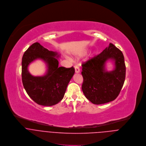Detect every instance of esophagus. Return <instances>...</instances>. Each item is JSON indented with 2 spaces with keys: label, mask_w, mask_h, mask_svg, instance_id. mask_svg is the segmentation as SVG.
Returning <instances> with one entry per match:
<instances>
[{
  "label": "esophagus",
  "mask_w": 146,
  "mask_h": 146,
  "mask_svg": "<svg viewBox=\"0 0 146 146\" xmlns=\"http://www.w3.org/2000/svg\"><path fill=\"white\" fill-rule=\"evenodd\" d=\"M75 72H76V73H79V72H80V68H79V67L78 66H76L75 67Z\"/></svg>",
  "instance_id": "esophagus-1"
}]
</instances>
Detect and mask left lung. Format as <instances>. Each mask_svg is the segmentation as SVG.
<instances>
[{
  "label": "left lung",
  "mask_w": 146,
  "mask_h": 146,
  "mask_svg": "<svg viewBox=\"0 0 146 146\" xmlns=\"http://www.w3.org/2000/svg\"><path fill=\"white\" fill-rule=\"evenodd\" d=\"M108 59L115 61V68L108 72L105 63ZM82 89L85 97L96 105L114 100L123 86L126 73L124 57L122 52L110 43L100 54L83 63Z\"/></svg>",
  "instance_id": "8db88e82"
}]
</instances>
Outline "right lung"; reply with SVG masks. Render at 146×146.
Returning <instances> with one entry per match:
<instances>
[{"label": "right lung", "mask_w": 146, "mask_h": 146, "mask_svg": "<svg viewBox=\"0 0 146 146\" xmlns=\"http://www.w3.org/2000/svg\"><path fill=\"white\" fill-rule=\"evenodd\" d=\"M59 55L49 50L40 43L35 42L25 52L22 60V80L29 95L38 105L50 106L59 103L64 97L67 87L75 73L73 67H59L55 58ZM43 60L47 64V74L42 77H34L27 67L36 59Z\"/></svg>", "instance_id": "1"}]
</instances>
